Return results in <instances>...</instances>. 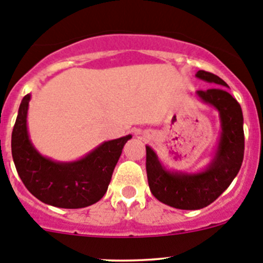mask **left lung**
Returning <instances> with one entry per match:
<instances>
[{"instance_id":"left-lung-1","label":"left lung","mask_w":263,"mask_h":263,"mask_svg":"<svg viewBox=\"0 0 263 263\" xmlns=\"http://www.w3.org/2000/svg\"><path fill=\"white\" fill-rule=\"evenodd\" d=\"M198 79L216 85L196 94L219 112L221 135L210 165L201 173L169 172L158 155L146 146L147 182L154 197L181 210H198L213 203L237 177L245 155L243 113L239 103L227 91L228 84L219 76L200 70Z\"/></svg>"}]
</instances>
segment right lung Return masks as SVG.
Wrapping results in <instances>:
<instances>
[{"instance_id":"right-lung-1","label":"right lung","mask_w":263,"mask_h":263,"mask_svg":"<svg viewBox=\"0 0 263 263\" xmlns=\"http://www.w3.org/2000/svg\"><path fill=\"white\" fill-rule=\"evenodd\" d=\"M30 94L18 108L11 136V151L18 177L29 192L47 205L81 209L98 202L105 195L113 171L131 135L105 141L80 160L60 163L41 155L28 134Z\"/></svg>"}]
</instances>
